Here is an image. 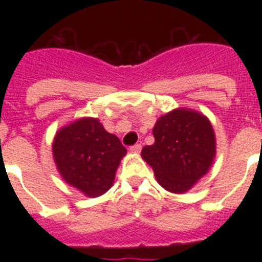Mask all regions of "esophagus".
<instances>
[{
  "label": "esophagus",
  "instance_id": "esophagus-1",
  "mask_svg": "<svg viewBox=\"0 0 262 262\" xmlns=\"http://www.w3.org/2000/svg\"><path fill=\"white\" fill-rule=\"evenodd\" d=\"M129 151L131 152H134V154H139V152L142 151V144H134V145H131V147H129Z\"/></svg>",
  "mask_w": 262,
  "mask_h": 262
}]
</instances>
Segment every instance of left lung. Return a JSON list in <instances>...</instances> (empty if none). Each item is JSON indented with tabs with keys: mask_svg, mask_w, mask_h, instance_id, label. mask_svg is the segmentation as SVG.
Wrapping results in <instances>:
<instances>
[{
	"mask_svg": "<svg viewBox=\"0 0 262 262\" xmlns=\"http://www.w3.org/2000/svg\"><path fill=\"white\" fill-rule=\"evenodd\" d=\"M155 143L142 157L154 169L157 181L172 193H185L207 173L215 156V136L205 115L178 108L159 118Z\"/></svg>",
	"mask_w": 262,
	"mask_h": 262,
	"instance_id": "obj_1",
	"label": "left lung"
}]
</instances>
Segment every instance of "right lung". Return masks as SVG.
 <instances>
[{
	"label": "right lung",
	"mask_w": 262,
	"mask_h": 262,
	"mask_svg": "<svg viewBox=\"0 0 262 262\" xmlns=\"http://www.w3.org/2000/svg\"><path fill=\"white\" fill-rule=\"evenodd\" d=\"M53 157L62 178L88 196H99L114 182L126 148L94 118L73 122L56 134Z\"/></svg>",
	"instance_id": "1"
}]
</instances>
